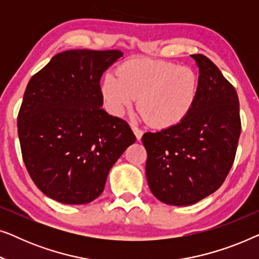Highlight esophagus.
Wrapping results in <instances>:
<instances>
[{"mask_svg":"<svg viewBox=\"0 0 259 259\" xmlns=\"http://www.w3.org/2000/svg\"><path fill=\"white\" fill-rule=\"evenodd\" d=\"M132 130H133V132H134V134H136V138H137V140L138 141H140L141 140V137H143V131H141L139 127H137V126H132Z\"/></svg>","mask_w":259,"mask_h":259,"instance_id":"1","label":"esophagus"}]
</instances>
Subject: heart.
<instances>
[{
  "label": "heart",
  "mask_w": 259,
  "mask_h": 259,
  "mask_svg": "<svg viewBox=\"0 0 259 259\" xmlns=\"http://www.w3.org/2000/svg\"><path fill=\"white\" fill-rule=\"evenodd\" d=\"M116 75L107 74L101 94L108 112L122 115L138 99V109L154 128L182 123L193 111L199 95V77L190 67L161 60L133 59L122 63Z\"/></svg>",
  "instance_id": "1"
}]
</instances>
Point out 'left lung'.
<instances>
[{"label":"left lung","mask_w":259,"mask_h":259,"mask_svg":"<svg viewBox=\"0 0 259 259\" xmlns=\"http://www.w3.org/2000/svg\"><path fill=\"white\" fill-rule=\"evenodd\" d=\"M191 56L199 67L193 111L179 125L143 136L151 192L176 206L196 204L222 186L235 161L242 130L235 87L206 56Z\"/></svg>","instance_id":"1"}]
</instances>
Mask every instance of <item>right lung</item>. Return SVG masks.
I'll use <instances>...</instances> for the list:
<instances>
[{
    "label": "right lung",
    "instance_id": "add662e5",
    "mask_svg": "<svg viewBox=\"0 0 259 259\" xmlns=\"http://www.w3.org/2000/svg\"><path fill=\"white\" fill-rule=\"evenodd\" d=\"M120 51L73 49L53 56L29 80L17 116L30 178L62 204L93 201L108 172L137 138L125 120L101 108L102 73Z\"/></svg>",
    "mask_w": 259,
    "mask_h": 259
}]
</instances>
